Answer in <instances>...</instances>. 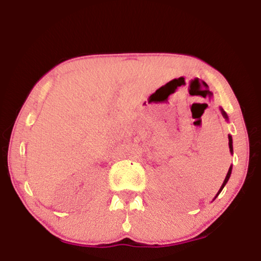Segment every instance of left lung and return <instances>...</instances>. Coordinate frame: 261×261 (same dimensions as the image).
<instances>
[{"label": "left lung", "mask_w": 261, "mask_h": 261, "mask_svg": "<svg viewBox=\"0 0 261 261\" xmlns=\"http://www.w3.org/2000/svg\"><path fill=\"white\" fill-rule=\"evenodd\" d=\"M220 110H221V113H222V116L224 117V119H226V120L228 121V115H227V113L224 112V110H223L222 108H220ZM228 140H229V142H228V145H229V151H230L231 154H233V139H231V135H228ZM231 169H233V166L230 165L229 170H228V173H227V176H226V178H224L223 183H222V185H221L220 190H219V192H217V194H216L215 197H214V199H215V198L217 197V196L220 195V192L222 191V189L224 188V185H226V184L228 183V180H229V178H230V174H231Z\"/></svg>", "instance_id": "1"}]
</instances>
